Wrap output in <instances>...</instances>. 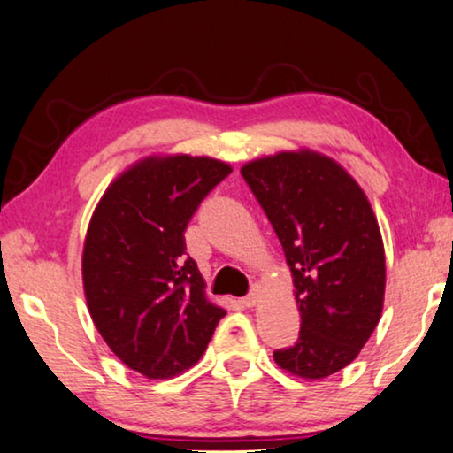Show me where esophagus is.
Returning a JSON list of instances; mask_svg holds the SVG:
<instances>
[{"mask_svg": "<svg viewBox=\"0 0 453 453\" xmlns=\"http://www.w3.org/2000/svg\"><path fill=\"white\" fill-rule=\"evenodd\" d=\"M258 302H260L258 293H250V296H246L244 299H242V303H244L246 308H257Z\"/></svg>", "mask_w": 453, "mask_h": 453, "instance_id": "1", "label": "esophagus"}]
</instances>
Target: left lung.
<instances>
[{
	"instance_id": "left-lung-1",
	"label": "left lung",
	"mask_w": 453,
	"mask_h": 453,
	"mask_svg": "<svg viewBox=\"0 0 453 453\" xmlns=\"http://www.w3.org/2000/svg\"><path fill=\"white\" fill-rule=\"evenodd\" d=\"M265 209L293 277L302 316L296 345L275 363L303 380L341 372L365 347L384 310V240L367 195L320 151H279L240 168Z\"/></svg>"
}]
</instances>
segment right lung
Instances as JSON below:
<instances>
[{"label":"right lung","instance_id":"obj_1","mask_svg":"<svg viewBox=\"0 0 453 453\" xmlns=\"http://www.w3.org/2000/svg\"><path fill=\"white\" fill-rule=\"evenodd\" d=\"M232 172L207 156L142 157L108 184L81 252L92 322L133 372L168 380L193 367L226 316L184 250V229Z\"/></svg>","mask_w":453,"mask_h":453}]
</instances>
